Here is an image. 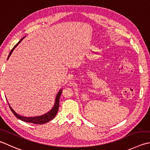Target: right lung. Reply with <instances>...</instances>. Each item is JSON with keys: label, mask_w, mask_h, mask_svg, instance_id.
<instances>
[{"label": "right lung", "mask_w": 150, "mask_h": 150, "mask_svg": "<svg viewBox=\"0 0 150 150\" xmlns=\"http://www.w3.org/2000/svg\"><path fill=\"white\" fill-rule=\"evenodd\" d=\"M23 39V38H21V39L20 40L19 42L13 47L12 49L11 50L10 54H9V55H8V59L9 58V57H10L11 52H13L14 49L16 47L17 45H18V44L21 42ZM61 93H62V90H60V92H58L57 98H56L55 103H54L53 108H52L51 111H49V112H47L45 114H44V115H43V116H36V117H24V116H21L19 115V114H17L16 112H15V111L12 109V108H11L10 106V105H9V107H10V110H11V112L13 113L14 115L16 116L18 119L22 120V121L25 122L32 123V124H44L47 122H49V121H51V120L53 119L55 117V116L57 115V114L58 112V108H59V101H60V98Z\"/></svg>", "instance_id": "right-lung-1"}]
</instances>
